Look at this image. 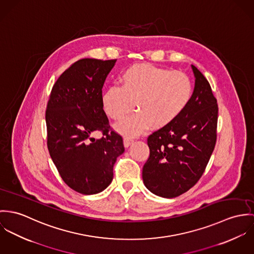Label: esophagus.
<instances>
[{"label": "esophagus", "instance_id": "esophagus-1", "mask_svg": "<svg viewBox=\"0 0 254 254\" xmlns=\"http://www.w3.org/2000/svg\"><path fill=\"white\" fill-rule=\"evenodd\" d=\"M133 142L132 139H130V138H127V137H126V138H124V146L126 147V148H127L131 143Z\"/></svg>", "mask_w": 254, "mask_h": 254}]
</instances>
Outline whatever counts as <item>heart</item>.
Segmentation results:
<instances>
[{
    "label": "heart",
    "mask_w": 254,
    "mask_h": 254,
    "mask_svg": "<svg viewBox=\"0 0 254 254\" xmlns=\"http://www.w3.org/2000/svg\"><path fill=\"white\" fill-rule=\"evenodd\" d=\"M121 86L108 87L102 94L106 114L122 121L136 108L138 113L117 126L127 136L138 135L148 127L163 128L183 113L191 102L194 84L182 73L136 64L127 68L120 78Z\"/></svg>",
    "instance_id": "obj_1"
}]
</instances>
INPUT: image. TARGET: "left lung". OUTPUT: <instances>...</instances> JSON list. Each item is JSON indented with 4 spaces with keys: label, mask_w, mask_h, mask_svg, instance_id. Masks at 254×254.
<instances>
[{
    "label": "left lung",
    "mask_w": 254,
    "mask_h": 254,
    "mask_svg": "<svg viewBox=\"0 0 254 254\" xmlns=\"http://www.w3.org/2000/svg\"><path fill=\"white\" fill-rule=\"evenodd\" d=\"M193 97L186 110L148 137L150 156L142 169L146 188L160 197H178L202 175L216 142L218 106L209 83L191 65Z\"/></svg>",
    "instance_id": "1"
}]
</instances>
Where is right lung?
I'll list each match as a JSON object with an SVG mask.
<instances>
[{
  "instance_id": "obj_1",
  "label": "right lung",
  "mask_w": 254,
  "mask_h": 254,
  "mask_svg": "<svg viewBox=\"0 0 254 254\" xmlns=\"http://www.w3.org/2000/svg\"><path fill=\"white\" fill-rule=\"evenodd\" d=\"M116 61L78 60L58 78L47 106L52 160L63 181L84 195L98 194L111 184L116 160L125 152L122 136L109 132L102 105V87ZM96 130L105 136L93 139Z\"/></svg>"
}]
</instances>
